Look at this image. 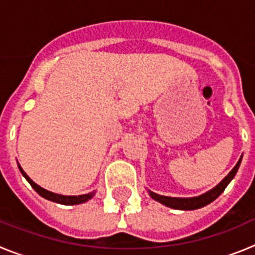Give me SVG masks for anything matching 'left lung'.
<instances>
[{"label": "left lung", "mask_w": 255, "mask_h": 255, "mask_svg": "<svg viewBox=\"0 0 255 255\" xmlns=\"http://www.w3.org/2000/svg\"><path fill=\"white\" fill-rule=\"evenodd\" d=\"M243 157H240V160L238 161V164L234 166L233 170L228 174V176H225L222 179V182L219 185L213 188V189L208 190L207 193L201 194L198 197H192V198H176V197H166V196H160V194H156L151 190H148L151 198L155 199V201L160 202L162 205H165L166 207L174 208V210H184V211H190V210H197V208L205 207V206L210 205L211 202H213L220 194L225 190V188L228 187L229 183L231 182L235 176L236 171L239 169L240 162H242Z\"/></svg>", "instance_id": "left-lung-1"}]
</instances>
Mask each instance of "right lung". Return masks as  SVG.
<instances>
[{"instance_id": "right-lung-1", "label": "right lung", "mask_w": 255, "mask_h": 255, "mask_svg": "<svg viewBox=\"0 0 255 255\" xmlns=\"http://www.w3.org/2000/svg\"><path fill=\"white\" fill-rule=\"evenodd\" d=\"M19 169L20 171H21L22 175H24V178L26 179L27 182L30 183V185L34 188V190H35L36 193L40 194L43 198L48 199V201L56 202V203H61V205H70V206L80 205V203H84V202L89 201V199H90L91 197H94V194H95L94 192H91V193H88V194H81V196H62V194L52 193V192H49V190L44 189V188L42 187H39L36 183H34L33 180L27 176V174L22 170V167L20 166V165H19Z\"/></svg>"}]
</instances>
